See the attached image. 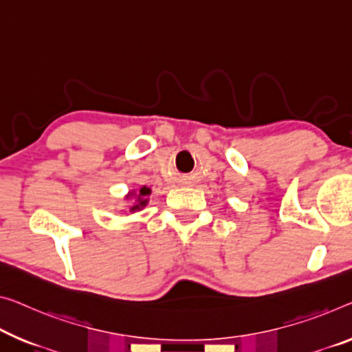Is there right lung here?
Returning <instances> with one entry per match:
<instances>
[{"label": "right lung", "mask_w": 352, "mask_h": 352, "mask_svg": "<svg viewBox=\"0 0 352 352\" xmlns=\"http://www.w3.org/2000/svg\"><path fill=\"white\" fill-rule=\"evenodd\" d=\"M151 193V190L148 187H142L140 188V193H138V199H137V204H135V206H132V209L131 210H138V209H142L143 206H146V203H148V199H146L144 197H148V195Z\"/></svg>", "instance_id": "obj_1"}]
</instances>
